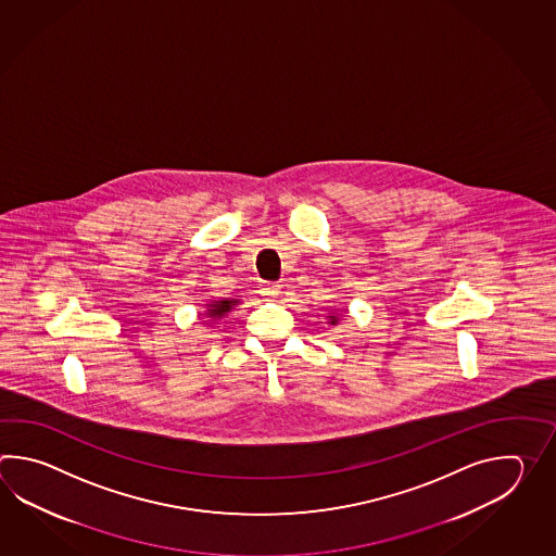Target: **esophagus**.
Wrapping results in <instances>:
<instances>
[{
	"label": "esophagus",
	"mask_w": 556,
	"mask_h": 556,
	"mask_svg": "<svg viewBox=\"0 0 556 556\" xmlns=\"http://www.w3.org/2000/svg\"><path fill=\"white\" fill-rule=\"evenodd\" d=\"M262 295H278L280 294V283L276 282H262L261 283Z\"/></svg>",
	"instance_id": "1"
}]
</instances>
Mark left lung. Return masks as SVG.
Listing matches in <instances>:
<instances>
[{"label":"left lung","mask_w":556,"mask_h":556,"mask_svg":"<svg viewBox=\"0 0 556 556\" xmlns=\"http://www.w3.org/2000/svg\"><path fill=\"white\" fill-rule=\"evenodd\" d=\"M333 321H336V318H333ZM333 321H331V324H333Z\"/></svg>","instance_id":"8db88e82"}]
</instances>
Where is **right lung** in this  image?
<instances>
[{
    "label": "right lung",
    "instance_id": "right-lung-1",
    "mask_svg": "<svg viewBox=\"0 0 556 556\" xmlns=\"http://www.w3.org/2000/svg\"><path fill=\"white\" fill-rule=\"evenodd\" d=\"M237 300H220V302H214L211 304V309L206 312L208 318H218V316H225V312H228L230 307L235 306Z\"/></svg>",
    "mask_w": 556,
    "mask_h": 556
}]
</instances>
